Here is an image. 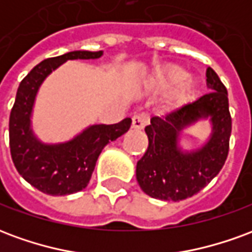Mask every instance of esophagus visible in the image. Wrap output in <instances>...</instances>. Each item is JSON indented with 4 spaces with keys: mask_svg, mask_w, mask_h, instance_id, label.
I'll return each mask as SVG.
<instances>
[{
    "mask_svg": "<svg viewBox=\"0 0 252 252\" xmlns=\"http://www.w3.org/2000/svg\"><path fill=\"white\" fill-rule=\"evenodd\" d=\"M148 123V117L146 115H136L132 117V126L135 129H142Z\"/></svg>",
    "mask_w": 252,
    "mask_h": 252,
    "instance_id": "esophagus-1",
    "label": "esophagus"
}]
</instances>
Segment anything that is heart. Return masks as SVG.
<instances>
[{"label": "heart", "mask_w": 252, "mask_h": 252, "mask_svg": "<svg viewBox=\"0 0 252 252\" xmlns=\"http://www.w3.org/2000/svg\"><path fill=\"white\" fill-rule=\"evenodd\" d=\"M143 85L155 92H169L164 95L163 106L167 112L182 109L194 95V82L188 72L174 64L159 67L143 79Z\"/></svg>", "instance_id": "heart-1"}]
</instances>
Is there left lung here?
<instances>
[{
	"label": "left lung",
	"mask_w": 252,
	"mask_h": 252,
	"mask_svg": "<svg viewBox=\"0 0 252 252\" xmlns=\"http://www.w3.org/2000/svg\"><path fill=\"white\" fill-rule=\"evenodd\" d=\"M208 94L171 112L166 117H153L144 128L148 148L136 164V180L142 190L153 198L181 201L204 189L225 163L232 121L228 108V93L211 67L206 68ZM208 120L211 135L204 145L184 150L182 132Z\"/></svg>",
	"instance_id": "1"
}]
</instances>
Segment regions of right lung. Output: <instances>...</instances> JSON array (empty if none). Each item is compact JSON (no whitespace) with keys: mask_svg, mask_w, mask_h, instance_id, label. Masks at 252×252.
<instances>
[{"mask_svg":"<svg viewBox=\"0 0 252 252\" xmlns=\"http://www.w3.org/2000/svg\"><path fill=\"white\" fill-rule=\"evenodd\" d=\"M102 51H71L40 62L21 81L9 117L10 154L20 175L50 195L77 193L88 186L99 154L109 142L124 135L132 120L117 124H93L61 143H44L32 128L36 95L46 78L67 61L98 59Z\"/></svg>","mask_w":252,"mask_h":252,"instance_id":"add662e5","label":"right lung"}]
</instances>
